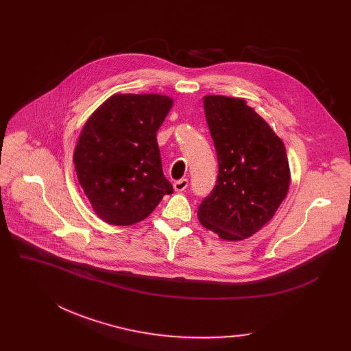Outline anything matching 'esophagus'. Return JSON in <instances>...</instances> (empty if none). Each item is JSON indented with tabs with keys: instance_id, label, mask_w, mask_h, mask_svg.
I'll return each instance as SVG.
<instances>
[{
	"instance_id": "34e87169",
	"label": "esophagus",
	"mask_w": 351,
	"mask_h": 351,
	"mask_svg": "<svg viewBox=\"0 0 351 351\" xmlns=\"http://www.w3.org/2000/svg\"><path fill=\"white\" fill-rule=\"evenodd\" d=\"M188 185H189L188 179H179V180H176V182L173 183V188H175L176 192H183V191H185V189L188 188Z\"/></svg>"
}]
</instances>
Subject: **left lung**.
<instances>
[{"instance_id": "left-lung-1", "label": "left lung", "mask_w": 351, "mask_h": 351, "mask_svg": "<svg viewBox=\"0 0 351 351\" xmlns=\"http://www.w3.org/2000/svg\"><path fill=\"white\" fill-rule=\"evenodd\" d=\"M204 106L219 173L197 217L225 241L247 239L269 222L287 195L285 145L242 98L208 95Z\"/></svg>"}]
</instances>
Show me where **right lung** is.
<instances>
[{
	"label": "right lung",
	"mask_w": 351,
	"mask_h": 351,
	"mask_svg": "<svg viewBox=\"0 0 351 351\" xmlns=\"http://www.w3.org/2000/svg\"><path fill=\"white\" fill-rule=\"evenodd\" d=\"M172 104V98L158 94H115L84 125L73 163L80 185L104 222L138 223L173 192L156 141Z\"/></svg>",
	"instance_id": "right-lung-1"
}]
</instances>
